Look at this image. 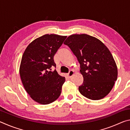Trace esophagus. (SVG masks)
I'll return each instance as SVG.
<instances>
[{
  "mask_svg": "<svg viewBox=\"0 0 130 130\" xmlns=\"http://www.w3.org/2000/svg\"><path fill=\"white\" fill-rule=\"evenodd\" d=\"M73 74H74V71L72 70H70L69 72V73H68V76L69 77H71L73 76Z\"/></svg>",
  "mask_w": 130,
  "mask_h": 130,
  "instance_id": "34e87169",
  "label": "esophagus"
}]
</instances>
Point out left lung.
I'll list each match as a JSON object with an SVG mask.
<instances>
[{"label":"left lung","instance_id":"obj_1","mask_svg":"<svg viewBox=\"0 0 130 130\" xmlns=\"http://www.w3.org/2000/svg\"><path fill=\"white\" fill-rule=\"evenodd\" d=\"M64 44L72 50L80 65L84 78L78 87L80 93L89 99L104 98L117 80L118 69L109 49L99 39L87 34H73Z\"/></svg>","mask_w":130,"mask_h":130}]
</instances>
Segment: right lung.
Listing matches in <instances>:
<instances>
[{
    "mask_svg": "<svg viewBox=\"0 0 130 130\" xmlns=\"http://www.w3.org/2000/svg\"><path fill=\"white\" fill-rule=\"evenodd\" d=\"M67 36L45 34L30 43L22 58L19 73L26 92L36 102L48 104L59 98L65 78L54 69V56Z\"/></svg>",
    "mask_w": 130,
    "mask_h": 130,
    "instance_id": "right-lung-1",
    "label": "right lung"
}]
</instances>
